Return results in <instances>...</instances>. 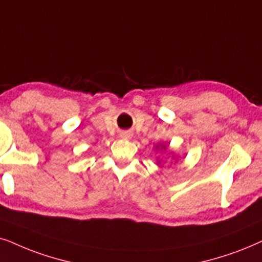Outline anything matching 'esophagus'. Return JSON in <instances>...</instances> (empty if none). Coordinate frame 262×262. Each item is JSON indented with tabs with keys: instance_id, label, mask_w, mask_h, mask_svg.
Returning a JSON list of instances; mask_svg holds the SVG:
<instances>
[{
	"instance_id": "1",
	"label": "esophagus",
	"mask_w": 262,
	"mask_h": 262,
	"mask_svg": "<svg viewBox=\"0 0 262 262\" xmlns=\"http://www.w3.org/2000/svg\"><path fill=\"white\" fill-rule=\"evenodd\" d=\"M122 138H125V139L130 138V134H129V133H123V134H122Z\"/></svg>"
}]
</instances>
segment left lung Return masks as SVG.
Returning a JSON list of instances; mask_svg holds the SVG:
<instances>
[{"label":"left lung","instance_id":"obj_1","mask_svg":"<svg viewBox=\"0 0 262 262\" xmlns=\"http://www.w3.org/2000/svg\"><path fill=\"white\" fill-rule=\"evenodd\" d=\"M155 149L156 151H160V152H163V151H166V145L165 144H162V142H160V144H157L156 146H155ZM172 159H177L176 157H175V155H172ZM160 162H162V159H159V157L158 158H157V164H160Z\"/></svg>","mask_w":262,"mask_h":262}]
</instances>
